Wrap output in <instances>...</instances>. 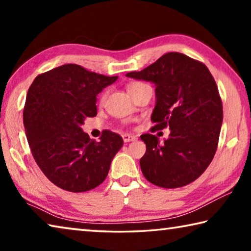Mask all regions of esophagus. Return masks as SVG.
<instances>
[{"label":"esophagus","instance_id":"esophagus-1","mask_svg":"<svg viewBox=\"0 0 251 251\" xmlns=\"http://www.w3.org/2000/svg\"><path fill=\"white\" fill-rule=\"evenodd\" d=\"M123 139H124L125 143H129V142L135 141L136 137L130 134H123Z\"/></svg>","mask_w":251,"mask_h":251}]
</instances>
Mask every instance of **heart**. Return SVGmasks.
<instances>
[{
	"label": "heart",
	"instance_id": "1",
	"mask_svg": "<svg viewBox=\"0 0 251 251\" xmlns=\"http://www.w3.org/2000/svg\"><path fill=\"white\" fill-rule=\"evenodd\" d=\"M139 85H143L142 83H131V84H129L128 85V90H130V88H134V87H137V86H139Z\"/></svg>",
	"mask_w": 251,
	"mask_h": 251
}]
</instances>
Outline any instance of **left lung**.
I'll list each match as a JSON object with an SVG mask.
<instances>
[{
	"instance_id": "obj_1",
	"label": "left lung",
	"mask_w": 251,
	"mask_h": 251,
	"mask_svg": "<svg viewBox=\"0 0 251 251\" xmlns=\"http://www.w3.org/2000/svg\"><path fill=\"white\" fill-rule=\"evenodd\" d=\"M127 77L155 84V129L169 127L164 142L141 136L146 152L139 164L148 181L163 188L190 184L209 166L217 150L223 124V103L217 85L202 63L171 52Z\"/></svg>"
}]
</instances>
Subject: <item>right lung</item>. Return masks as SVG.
Listing matches in <instances>:
<instances>
[{
    "instance_id": "right-lung-1",
    "label": "right lung",
    "mask_w": 251,
    "mask_h": 251,
    "mask_svg": "<svg viewBox=\"0 0 251 251\" xmlns=\"http://www.w3.org/2000/svg\"><path fill=\"white\" fill-rule=\"evenodd\" d=\"M117 76H105L76 64L41 74L28 88L23 112L25 134L41 171L59 188L83 193L105 180L123 138L105 130L91 139L82 125L97 115L96 96Z\"/></svg>"
}]
</instances>
